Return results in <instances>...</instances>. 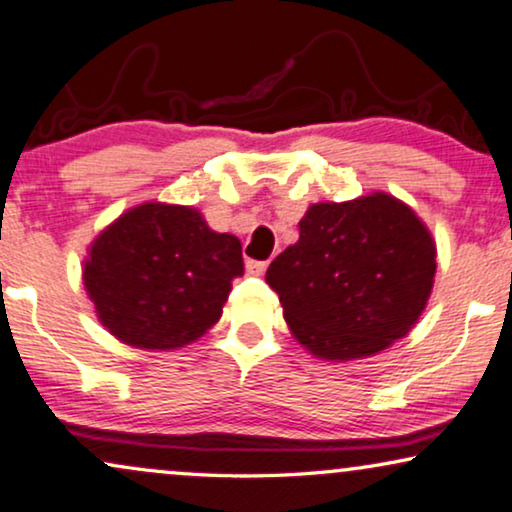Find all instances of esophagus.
<instances>
[{"label":"esophagus","mask_w":512,"mask_h":512,"mask_svg":"<svg viewBox=\"0 0 512 512\" xmlns=\"http://www.w3.org/2000/svg\"><path fill=\"white\" fill-rule=\"evenodd\" d=\"M267 267H269V262H257V260L245 262V269H248V274H252V276H262L264 271H267Z\"/></svg>","instance_id":"1"}]
</instances>
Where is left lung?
<instances>
[{
  "mask_svg": "<svg viewBox=\"0 0 512 512\" xmlns=\"http://www.w3.org/2000/svg\"><path fill=\"white\" fill-rule=\"evenodd\" d=\"M437 271L435 238L409 205L375 191L316 203L300 241L267 269L290 333L314 357L366 359L416 326Z\"/></svg>",
  "mask_w": 512,
  "mask_h": 512,
  "instance_id": "1",
  "label": "left lung"
}]
</instances>
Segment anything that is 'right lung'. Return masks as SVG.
Wrapping results in <instances>:
<instances>
[{
  "label": "right lung",
  "mask_w": 512,
  "mask_h": 512,
  "mask_svg": "<svg viewBox=\"0 0 512 512\" xmlns=\"http://www.w3.org/2000/svg\"><path fill=\"white\" fill-rule=\"evenodd\" d=\"M241 274L236 236L212 231L186 205L144 203L94 238L82 281L108 333L132 347L177 349L215 326Z\"/></svg>",
  "instance_id": "add662e5"
}]
</instances>
